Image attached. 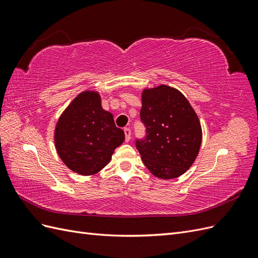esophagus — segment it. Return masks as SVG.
Segmentation results:
<instances>
[{
  "label": "esophagus",
  "mask_w": 258,
  "mask_h": 258,
  "mask_svg": "<svg viewBox=\"0 0 258 258\" xmlns=\"http://www.w3.org/2000/svg\"><path fill=\"white\" fill-rule=\"evenodd\" d=\"M123 132H124V138H126V142H129L131 139V130L129 128H124Z\"/></svg>",
  "instance_id": "34e87169"
}]
</instances>
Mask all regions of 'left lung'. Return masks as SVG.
Wrapping results in <instances>:
<instances>
[{"label": "left lung", "instance_id": "8db88e82", "mask_svg": "<svg viewBox=\"0 0 258 258\" xmlns=\"http://www.w3.org/2000/svg\"><path fill=\"white\" fill-rule=\"evenodd\" d=\"M146 136L136 141L145 167L162 179L188 170L202 141L198 116L182 92L160 85L142 92L140 112Z\"/></svg>", "mask_w": 258, "mask_h": 258}]
</instances>
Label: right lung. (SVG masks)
I'll return each mask as SVG.
<instances>
[{
    "label": "right lung",
    "mask_w": 258,
    "mask_h": 258,
    "mask_svg": "<svg viewBox=\"0 0 258 258\" xmlns=\"http://www.w3.org/2000/svg\"><path fill=\"white\" fill-rule=\"evenodd\" d=\"M124 134L104 111L100 95L86 90L62 113L54 129V144L61 160L74 172L92 175L110 162Z\"/></svg>",
    "instance_id": "1"
}]
</instances>
